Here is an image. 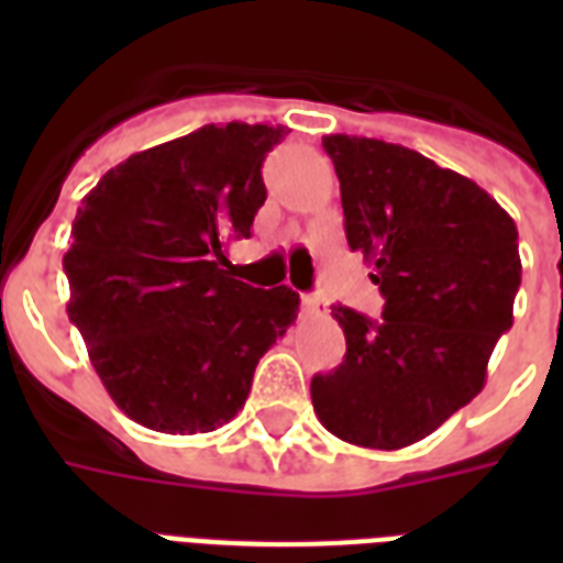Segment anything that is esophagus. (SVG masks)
<instances>
[{
    "label": "esophagus",
    "mask_w": 563,
    "mask_h": 563,
    "mask_svg": "<svg viewBox=\"0 0 563 563\" xmlns=\"http://www.w3.org/2000/svg\"><path fill=\"white\" fill-rule=\"evenodd\" d=\"M303 312H309V316H327V300L321 298V295H303Z\"/></svg>",
    "instance_id": "34e87169"
}]
</instances>
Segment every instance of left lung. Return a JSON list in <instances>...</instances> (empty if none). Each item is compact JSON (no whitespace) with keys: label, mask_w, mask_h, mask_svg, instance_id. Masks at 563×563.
<instances>
[{"label":"left lung","mask_w":563,"mask_h":563,"mask_svg":"<svg viewBox=\"0 0 563 563\" xmlns=\"http://www.w3.org/2000/svg\"><path fill=\"white\" fill-rule=\"evenodd\" d=\"M342 184L344 233L374 265L383 321L333 307L347 353L312 376L335 438L400 450L432 435L485 388L520 289L517 224L471 178L368 136L321 140Z\"/></svg>","instance_id":"obj_1"}]
</instances>
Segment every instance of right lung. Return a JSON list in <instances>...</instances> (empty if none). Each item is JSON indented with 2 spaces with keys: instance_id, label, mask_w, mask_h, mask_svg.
<instances>
[{
  "instance_id": "right-lung-1",
  "label": "right lung",
  "mask_w": 563,
  "mask_h": 563,
  "mask_svg": "<svg viewBox=\"0 0 563 563\" xmlns=\"http://www.w3.org/2000/svg\"><path fill=\"white\" fill-rule=\"evenodd\" d=\"M283 125H203L131 154L90 189L64 256L69 321L128 418L169 435L224 427L256 362L298 318L289 286L251 289L223 268L265 201Z\"/></svg>"
}]
</instances>
